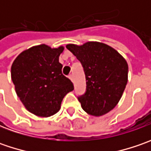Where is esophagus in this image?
<instances>
[{
  "instance_id": "obj_1",
  "label": "esophagus",
  "mask_w": 151,
  "mask_h": 151,
  "mask_svg": "<svg viewBox=\"0 0 151 151\" xmlns=\"http://www.w3.org/2000/svg\"><path fill=\"white\" fill-rule=\"evenodd\" d=\"M69 78L70 79V80H71L72 81H74V77H73L72 75H70V76H69Z\"/></svg>"
}]
</instances>
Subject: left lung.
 <instances>
[{"label": "left lung", "instance_id": "8db88e82", "mask_svg": "<svg viewBox=\"0 0 151 151\" xmlns=\"http://www.w3.org/2000/svg\"><path fill=\"white\" fill-rule=\"evenodd\" d=\"M83 67L86 91L78 96L85 112L101 116L113 109L124 93L128 82L129 67L117 50L99 42L83 45L67 44Z\"/></svg>", "mask_w": 151, "mask_h": 151}]
</instances>
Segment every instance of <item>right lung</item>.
I'll use <instances>...</instances> for the list:
<instances>
[{
  "label": "right lung",
  "instance_id": "add662e5",
  "mask_svg": "<svg viewBox=\"0 0 151 151\" xmlns=\"http://www.w3.org/2000/svg\"><path fill=\"white\" fill-rule=\"evenodd\" d=\"M64 47L51 49L40 44L24 50L12 63L11 76L17 96L34 115L50 117L60 109L61 101L74 90L62 74L59 57Z\"/></svg>",
  "mask_w": 151,
  "mask_h": 151
}]
</instances>
